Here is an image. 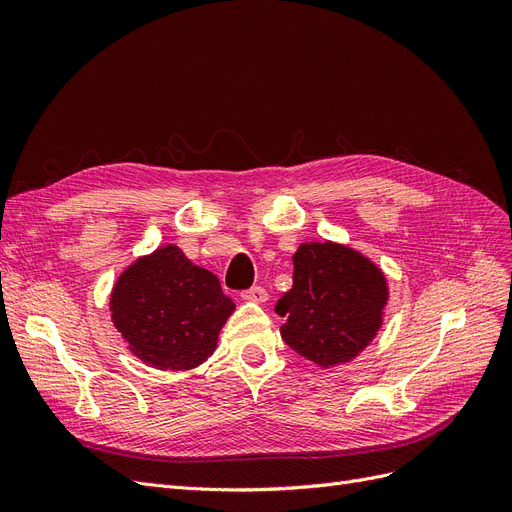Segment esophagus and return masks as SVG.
<instances>
[{
	"label": "esophagus",
	"mask_w": 512,
	"mask_h": 512,
	"mask_svg": "<svg viewBox=\"0 0 512 512\" xmlns=\"http://www.w3.org/2000/svg\"><path fill=\"white\" fill-rule=\"evenodd\" d=\"M241 297L245 299V301H254V303H267L269 301V292L262 288V286H254V288H250V290H245Z\"/></svg>",
	"instance_id": "34e87169"
}]
</instances>
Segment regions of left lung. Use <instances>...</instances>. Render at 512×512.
<instances>
[{"label":"left lung","mask_w":512,"mask_h":512,"mask_svg":"<svg viewBox=\"0 0 512 512\" xmlns=\"http://www.w3.org/2000/svg\"><path fill=\"white\" fill-rule=\"evenodd\" d=\"M292 288L277 301L282 339L318 367L363 352L382 327L389 284L380 267L348 245L301 243L292 256Z\"/></svg>","instance_id":"1"}]
</instances>
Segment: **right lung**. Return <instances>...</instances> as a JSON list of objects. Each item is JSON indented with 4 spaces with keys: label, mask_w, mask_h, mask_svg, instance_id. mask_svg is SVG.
<instances>
[{
    "label": "right lung",
    "mask_w": 512,
    "mask_h": 512,
    "mask_svg": "<svg viewBox=\"0 0 512 512\" xmlns=\"http://www.w3.org/2000/svg\"><path fill=\"white\" fill-rule=\"evenodd\" d=\"M235 312L211 271L177 245L134 260L111 292V318L132 354L156 369L185 371L205 363Z\"/></svg>",
    "instance_id": "add662e5"
}]
</instances>
